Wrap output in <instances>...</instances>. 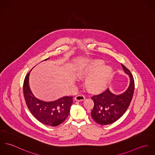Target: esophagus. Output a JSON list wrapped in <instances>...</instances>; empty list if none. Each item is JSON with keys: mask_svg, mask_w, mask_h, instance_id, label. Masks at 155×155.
Wrapping results in <instances>:
<instances>
[{"mask_svg": "<svg viewBox=\"0 0 155 155\" xmlns=\"http://www.w3.org/2000/svg\"><path fill=\"white\" fill-rule=\"evenodd\" d=\"M74 99H75L76 101H84L85 99V97L83 95H78L75 97Z\"/></svg>", "mask_w": 155, "mask_h": 155, "instance_id": "esophagus-1", "label": "esophagus"}]
</instances>
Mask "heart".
Segmentation results:
<instances>
[{
    "instance_id": "b5f03b06",
    "label": "heart",
    "mask_w": 155,
    "mask_h": 155,
    "mask_svg": "<svg viewBox=\"0 0 155 155\" xmlns=\"http://www.w3.org/2000/svg\"><path fill=\"white\" fill-rule=\"evenodd\" d=\"M112 74V70L101 62H94L84 67L79 72L81 78L87 77L85 85L89 91L100 92L106 88Z\"/></svg>"
}]
</instances>
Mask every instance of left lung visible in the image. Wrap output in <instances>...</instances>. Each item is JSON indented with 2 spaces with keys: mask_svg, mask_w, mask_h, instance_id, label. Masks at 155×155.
Listing matches in <instances>:
<instances>
[{
  "mask_svg": "<svg viewBox=\"0 0 155 155\" xmlns=\"http://www.w3.org/2000/svg\"><path fill=\"white\" fill-rule=\"evenodd\" d=\"M125 73L130 78L128 89L124 93L116 95L107 88L100 94L93 95L91 98L94 106L91 116L95 122L101 125L110 124L118 120L128 109L134 92V80L131 71L121 64Z\"/></svg>",
  "mask_w": 155,
  "mask_h": 155,
  "instance_id": "1",
  "label": "left lung"
}]
</instances>
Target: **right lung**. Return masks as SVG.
<instances>
[{"label":"right lung","instance_id":"right-lung-1","mask_svg":"<svg viewBox=\"0 0 155 155\" xmlns=\"http://www.w3.org/2000/svg\"><path fill=\"white\" fill-rule=\"evenodd\" d=\"M30 71L26 75L23 84V93L28 109L42 124L51 127L59 125L68 116L73 103V97L65 96L55 101L49 102L37 98L32 93L29 86L28 79Z\"/></svg>","mask_w":155,"mask_h":155}]
</instances>
